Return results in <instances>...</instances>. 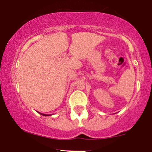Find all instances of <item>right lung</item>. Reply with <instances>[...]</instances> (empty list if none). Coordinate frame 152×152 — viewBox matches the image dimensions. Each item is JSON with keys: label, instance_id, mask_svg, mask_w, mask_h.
Masks as SVG:
<instances>
[{"label": "right lung", "instance_id": "1", "mask_svg": "<svg viewBox=\"0 0 152 152\" xmlns=\"http://www.w3.org/2000/svg\"><path fill=\"white\" fill-rule=\"evenodd\" d=\"M40 114H41V115H43V116H50V114H42V113H40V112H38Z\"/></svg>", "mask_w": 152, "mask_h": 152}]
</instances>
